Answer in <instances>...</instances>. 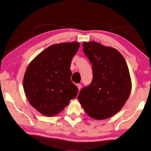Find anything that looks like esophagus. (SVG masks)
I'll use <instances>...</instances> for the list:
<instances>
[{
	"mask_svg": "<svg viewBox=\"0 0 151 151\" xmlns=\"http://www.w3.org/2000/svg\"><path fill=\"white\" fill-rule=\"evenodd\" d=\"M77 87H78V88L79 90H80V89H81V84H80V83L77 84Z\"/></svg>",
	"mask_w": 151,
	"mask_h": 151,
	"instance_id": "esophagus-1",
	"label": "esophagus"
}]
</instances>
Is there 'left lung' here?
I'll return each instance as SVG.
<instances>
[{"label": "left lung", "mask_w": 151, "mask_h": 151, "mask_svg": "<svg viewBox=\"0 0 151 151\" xmlns=\"http://www.w3.org/2000/svg\"><path fill=\"white\" fill-rule=\"evenodd\" d=\"M83 51L92 64L93 80L82 88L78 99L87 114L103 120L119 111L131 91L127 64L115 48L96 42H84Z\"/></svg>", "instance_id": "obj_1"}]
</instances>
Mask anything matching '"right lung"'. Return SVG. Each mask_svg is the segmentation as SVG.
<instances>
[{
    "instance_id": "add662e5",
    "label": "right lung",
    "mask_w": 151,
    "mask_h": 151,
    "mask_svg": "<svg viewBox=\"0 0 151 151\" xmlns=\"http://www.w3.org/2000/svg\"><path fill=\"white\" fill-rule=\"evenodd\" d=\"M79 47L78 42L53 44L28 65L24 91L30 105L41 114L58 115L77 96L78 89L71 81L70 68Z\"/></svg>"
}]
</instances>
